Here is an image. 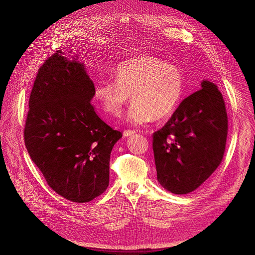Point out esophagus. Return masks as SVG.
I'll return each instance as SVG.
<instances>
[{
  "mask_svg": "<svg viewBox=\"0 0 255 255\" xmlns=\"http://www.w3.org/2000/svg\"><path fill=\"white\" fill-rule=\"evenodd\" d=\"M135 134H136V132H135V130H133V129H126L125 132H123V135H125L126 137L133 136V135H135Z\"/></svg>",
  "mask_w": 255,
  "mask_h": 255,
  "instance_id": "1",
  "label": "esophagus"
}]
</instances>
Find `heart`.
Here are the masks:
<instances>
[{"instance_id": "b5f03b06", "label": "heart", "mask_w": 255, "mask_h": 255, "mask_svg": "<svg viewBox=\"0 0 255 255\" xmlns=\"http://www.w3.org/2000/svg\"><path fill=\"white\" fill-rule=\"evenodd\" d=\"M113 79L96 83L94 101L105 115L118 117L130 95L133 103L126 120L136 127L170 116L184 91L180 68L155 56L143 55L122 61L115 68Z\"/></svg>"}]
</instances>
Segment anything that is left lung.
Listing matches in <instances>:
<instances>
[{"instance_id":"left-lung-1","label":"left lung","mask_w":255,"mask_h":255,"mask_svg":"<svg viewBox=\"0 0 255 255\" xmlns=\"http://www.w3.org/2000/svg\"><path fill=\"white\" fill-rule=\"evenodd\" d=\"M227 135L222 95L205 80L201 89L184 99L166 125L153 134L159 184L175 195L197 189L220 165Z\"/></svg>"}]
</instances>
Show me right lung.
I'll return each mask as SVG.
<instances>
[{"label":"right lung","instance_id":"add662e5","mask_svg":"<svg viewBox=\"0 0 255 255\" xmlns=\"http://www.w3.org/2000/svg\"><path fill=\"white\" fill-rule=\"evenodd\" d=\"M94 88L84 65L58 50L38 70L24 128L27 152L49 186L78 203L109 187L111 152L122 137L96 114Z\"/></svg>","mask_w":255,"mask_h":255}]
</instances>
